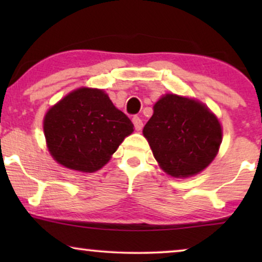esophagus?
<instances>
[{
    "label": "esophagus",
    "instance_id": "34e87169",
    "mask_svg": "<svg viewBox=\"0 0 262 262\" xmlns=\"http://www.w3.org/2000/svg\"><path fill=\"white\" fill-rule=\"evenodd\" d=\"M132 123H134V125H135V128L137 131H141L142 128H143V121H142V119L139 117H137V116H135L134 118H132Z\"/></svg>",
    "mask_w": 262,
    "mask_h": 262
}]
</instances>
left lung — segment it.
Here are the masks:
<instances>
[{"label": "left lung", "instance_id": "obj_1", "mask_svg": "<svg viewBox=\"0 0 262 262\" xmlns=\"http://www.w3.org/2000/svg\"><path fill=\"white\" fill-rule=\"evenodd\" d=\"M143 135L161 168L175 178L205 169L222 143L221 124L207 107L173 94L155 103Z\"/></svg>", "mask_w": 262, "mask_h": 262}]
</instances>
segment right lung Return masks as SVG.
I'll list each match as a JSON object with an SVG mask.
<instances>
[{
	"instance_id": "right-lung-1",
	"label": "right lung",
	"mask_w": 262,
	"mask_h": 262,
	"mask_svg": "<svg viewBox=\"0 0 262 262\" xmlns=\"http://www.w3.org/2000/svg\"><path fill=\"white\" fill-rule=\"evenodd\" d=\"M134 124L99 89L80 88L46 113L44 132L57 162L80 171L99 170Z\"/></svg>"
}]
</instances>
